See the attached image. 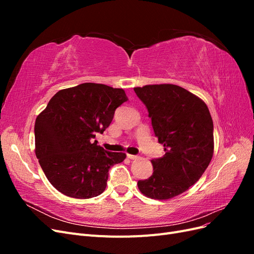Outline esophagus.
I'll return each mask as SVG.
<instances>
[{
	"instance_id": "34e87169",
	"label": "esophagus",
	"mask_w": 254,
	"mask_h": 254,
	"mask_svg": "<svg viewBox=\"0 0 254 254\" xmlns=\"http://www.w3.org/2000/svg\"><path fill=\"white\" fill-rule=\"evenodd\" d=\"M127 158H129L130 160H135V159H137L139 157L135 156V155H129V153H127Z\"/></svg>"
}]
</instances>
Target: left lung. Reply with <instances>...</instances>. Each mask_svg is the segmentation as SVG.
Listing matches in <instances>:
<instances>
[{"label": "left lung", "instance_id": "1", "mask_svg": "<svg viewBox=\"0 0 254 254\" xmlns=\"http://www.w3.org/2000/svg\"><path fill=\"white\" fill-rule=\"evenodd\" d=\"M148 110L151 125L165 155L152 159L153 173L137 181L141 193L165 200L195 184L214 152L213 121L205 103L176 84H148L134 88Z\"/></svg>", "mask_w": 254, "mask_h": 254}]
</instances>
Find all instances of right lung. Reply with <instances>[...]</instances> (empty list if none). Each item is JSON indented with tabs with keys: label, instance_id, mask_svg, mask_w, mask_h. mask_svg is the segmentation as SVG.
Listing matches in <instances>:
<instances>
[{
	"label": "right lung",
	"instance_id": "obj_1",
	"mask_svg": "<svg viewBox=\"0 0 254 254\" xmlns=\"http://www.w3.org/2000/svg\"><path fill=\"white\" fill-rule=\"evenodd\" d=\"M128 101L125 91L84 82L58 91L35 123L36 156L52 186L65 196L88 199L106 189L108 172L124 152L105 150L93 142Z\"/></svg>",
	"mask_w": 254,
	"mask_h": 254
}]
</instances>
